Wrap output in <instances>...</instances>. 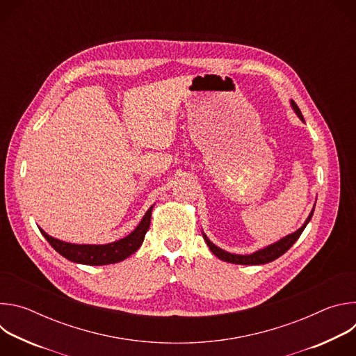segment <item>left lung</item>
<instances>
[{"mask_svg": "<svg viewBox=\"0 0 356 356\" xmlns=\"http://www.w3.org/2000/svg\"><path fill=\"white\" fill-rule=\"evenodd\" d=\"M290 104H291V108L294 110V113L297 114V117H298L301 121H304L300 108L297 107V104L294 103L293 99L290 101ZM313 213H314V207H313L310 216L307 217V220L304 221V224H302L296 232H293V234H290V235H287V236L279 239V241L275 242V243L268 245L266 248H262V249H259V250H257V252L250 253V255H236V253H229V252H227V250L218 248L217 245H214V243L207 238V235H206L204 232H202V236H204V241L207 242L210 250L214 253V255H216L218 259H221V261H224V262H229V264H235V265H265V264H269V262L277 259L279 257H282L283 253H286V252L293 246V243L300 238V235H301V232L304 231V228H306L307 224L310 222V220H312V217H313Z\"/></svg>", "mask_w": 356, "mask_h": 356, "instance_id": "1", "label": "left lung"}]
</instances>
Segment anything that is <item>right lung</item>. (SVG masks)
Here are the masks:
<instances>
[{
	"label": "right lung",
	"mask_w": 356,
	"mask_h": 356,
	"mask_svg": "<svg viewBox=\"0 0 356 356\" xmlns=\"http://www.w3.org/2000/svg\"><path fill=\"white\" fill-rule=\"evenodd\" d=\"M152 210H154V206H152L138 224V227L125 238L106 243V245H79V243H70L65 242L60 239H56L54 236L47 235L42 228L40 232L46 238V241L52 245V248L59 252L60 255L74 264H81V265H90V266H103V265H111L121 262L131 257L132 253H135L139 246L142 245L145 239V234L149 229L150 225V217H152Z\"/></svg>",
	"instance_id": "1"
}]
</instances>
